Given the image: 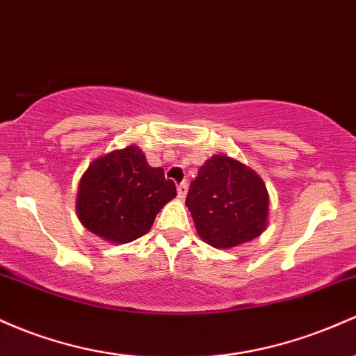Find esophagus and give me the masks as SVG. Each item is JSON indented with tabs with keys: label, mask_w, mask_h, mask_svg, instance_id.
<instances>
[{
	"label": "esophagus",
	"mask_w": 356,
	"mask_h": 356,
	"mask_svg": "<svg viewBox=\"0 0 356 356\" xmlns=\"http://www.w3.org/2000/svg\"><path fill=\"white\" fill-rule=\"evenodd\" d=\"M187 189H189V187H187L186 182H182V184L177 186V196H179V199H184L187 196Z\"/></svg>",
	"instance_id": "esophagus-1"
}]
</instances>
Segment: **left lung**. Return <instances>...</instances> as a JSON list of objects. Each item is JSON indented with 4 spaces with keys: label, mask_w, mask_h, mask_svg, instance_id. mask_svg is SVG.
Wrapping results in <instances>:
<instances>
[{
    "label": "left lung",
    "mask_w": 356,
    "mask_h": 356,
    "mask_svg": "<svg viewBox=\"0 0 356 356\" xmlns=\"http://www.w3.org/2000/svg\"><path fill=\"white\" fill-rule=\"evenodd\" d=\"M268 204L260 175L225 154L202 163L186 197L197 235L220 250L260 236L268 225Z\"/></svg>",
    "instance_id": "left-lung-1"
}]
</instances>
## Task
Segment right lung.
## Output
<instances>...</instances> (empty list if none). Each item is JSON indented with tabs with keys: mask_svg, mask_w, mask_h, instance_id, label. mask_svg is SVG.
I'll list each match as a JSON object with an SVG mask.
<instances>
[{
	"mask_svg": "<svg viewBox=\"0 0 356 356\" xmlns=\"http://www.w3.org/2000/svg\"><path fill=\"white\" fill-rule=\"evenodd\" d=\"M177 196L163 169L148 165L140 147L108 152L89 163L79 181L76 211L86 229L113 245L143 236Z\"/></svg>",
	"mask_w": 356,
	"mask_h": 356,
	"instance_id": "right-lung-1",
	"label": "right lung"
}]
</instances>
